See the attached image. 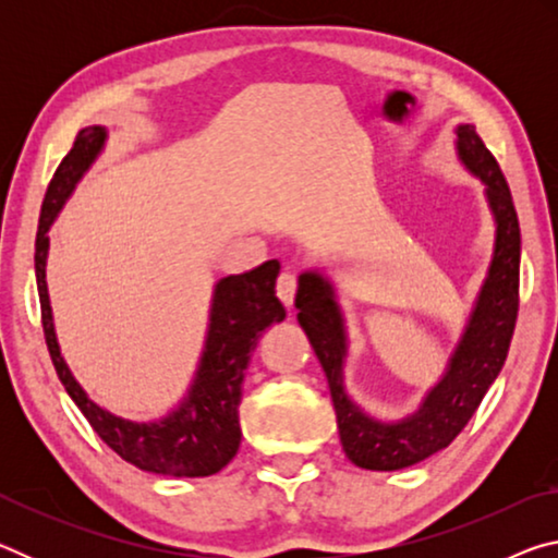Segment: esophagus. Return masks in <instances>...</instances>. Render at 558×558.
I'll use <instances>...</instances> for the list:
<instances>
[{
    "mask_svg": "<svg viewBox=\"0 0 558 558\" xmlns=\"http://www.w3.org/2000/svg\"><path fill=\"white\" fill-rule=\"evenodd\" d=\"M295 290H298L295 272L286 270V272H282V276L278 278V286H276V292H278V298H280L282 305H286V307L292 305V300H295Z\"/></svg>",
    "mask_w": 558,
    "mask_h": 558,
    "instance_id": "1",
    "label": "esophagus"
}]
</instances>
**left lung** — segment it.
Instances as JSON below:
<instances>
[{
    "instance_id": "obj_1",
    "label": "left lung",
    "mask_w": 558,
    "mask_h": 558,
    "mask_svg": "<svg viewBox=\"0 0 558 558\" xmlns=\"http://www.w3.org/2000/svg\"><path fill=\"white\" fill-rule=\"evenodd\" d=\"M456 153L462 167L485 186V199L495 219V245L487 276L475 305L448 356L446 372L430 386L413 413L399 421H381L366 413L344 386L349 337L335 282L319 268L298 278V323L323 364L332 393L339 440L344 456L364 470H403L448 448L468 426L472 413L502 364L512 342L519 310V221L502 169L472 125L456 128Z\"/></svg>"
}]
</instances>
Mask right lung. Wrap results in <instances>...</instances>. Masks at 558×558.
Wrapping results in <instances>:
<instances>
[{"label":"right lung","instance_id":"1","mask_svg":"<svg viewBox=\"0 0 558 558\" xmlns=\"http://www.w3.org/2000/svg\"><path fill=\"white\" fill-rule=\"evenodd\" d=\"M106 143L108 128H83L71 153L56 169L41 206L34 263L46 344H49L51 362L65 386V393L86 415L93 430L122 460L145 472H155V475L209 477L229 465L239 452V403L253 349L270 325L286 319V307L276 298L280 263L266 260L248 272L226 276L216 282L199 364H196L194 379L189 384L184 399L172 411L157 421H130L102 409L75 381L61 354L49 288H46V258H49V229L59 219L83 174L106 149Z\"/></svg>","mask_w":558,"mask_h":558}]
</instances>
